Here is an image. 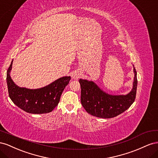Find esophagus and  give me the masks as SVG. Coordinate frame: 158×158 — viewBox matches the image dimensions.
<instances>
[{
	"label": "esophagus",
	"instance_id": "obj_1",
	"mask_svg": "<svg viewBox=\"0 0 158 158\" xmlns=\"http://www.w3.org/2000/svg\"><path fill=\"white\" fill-rule=\"evenodd\" d=\"M81 75V73L79 71H76V72H74V73H73V75H72V77H73V79H78L79 78Z\"/></svg>",
	"mask_w": 158,
	"mask_h": 158
}]
</instances>
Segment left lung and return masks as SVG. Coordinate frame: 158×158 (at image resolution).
<instances>
[{"mask_svg": "<svg viewBox=\"0 0 158 158\" xmlns=\"http://www.w3.org/2000/svg\"><path fill=\"white\" fill-rule=\"evenodd\" d=\"M134 79L132 91L126 95H111L93 81L79 79L81 102L89 114L102 118H113L127 110L136 98L137 73L134 67Z\"/></svg>", "mask_w": 158, "mask_h": 158, "instance_id": "8db88e82", "label": "left lung"}]
</instances>
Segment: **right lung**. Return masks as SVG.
Segmentation results:
<instances>
[{
  "mask_svg": "<svg viewBox=\"0 0 158 158\" xmlns=\"http://www.w3.org/2000/svg\"><path fill=\"white\" fill-rule=\"evenodd\" d=\"M12 61L6 74L8 95L12 101L22 110L31 114L52 112L59 103L61 93L71 79L70 77H63L41 89L19 87L13 82L10 76Z\"/></svg>",
  "mask_w": 158,
  "mask_h": 158,
  "instance_id": "obj_1",
  "label": "right lung"
}]
</instances>
